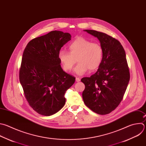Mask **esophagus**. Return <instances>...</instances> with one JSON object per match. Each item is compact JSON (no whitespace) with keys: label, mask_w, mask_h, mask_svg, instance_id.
I'll use <instances>...</instances> for the list:
<instances>
[{"label":"esophagus","mask_w":146,"mask_h":146,"mask_svg":"<svg viewBox=\"0 0 146 146\" xmlns=\"http://www.w3.org/2000/svg\"><path fill=\"white\" fill-rule=\"evenodd\" d=\"M76 81L77 82H80V81H81V79H80V78H78V77H76Z\"/></svg>","instance_id":"34e87169"}]
</instances>
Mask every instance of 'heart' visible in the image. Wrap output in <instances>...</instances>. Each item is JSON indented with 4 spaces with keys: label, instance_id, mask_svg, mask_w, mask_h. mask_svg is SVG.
<instances>
[{
    "label": "heart",
    "instance_id": "obj_1",
    "mask_svg": "<svg viewBox=\"0 0 146 146\" xmlns=\"http://www.w3.org/2000/svg\"><path fill=\"white\" fill-rule=\"evenodd\" d=\"M103 56V49L98 43H92L84 38H77L69 45V52L60 50L58 59L64 70H72L76 61L78 64L74 72L82 76L90 70H94L101 65Z\"/></svg>",
    "mask_w": 146,
    "mask_h": 146
}]
</instances>
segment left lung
<instances>
[{
    "label": "left lung",
    "instance_id": "left-lung-1",
    "mask_svg": "<svg viewBox=\"0 0 146 146\" xmlns=\"http://www.w3.org/2000/svg\"><path fill=\"white\" fill-rule=\"evenodd\" d=\"M84 31L99 39L103 56L97 72L81 79L85 86L83 100L95 113L108 114L120 103L129 81L125 52L119 40L107 34L92 30Z\"/></svg>",
    "mask_w": 146,
    "mask_h": 146
}]
</instances>
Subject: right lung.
<instances>
[{
  "mask_svg": "<svg viewBox=\"0 0 146 146\" xmlns=\"http://www.w3.org/2000/svg\"><path fill=\"white\" fill-rule=\"evenodd\" d=\"M71 35L52 31L30 40L23 52L19 80L30 107L43 116H51L65 105V94L75 77L61 66L58 53Z\"/></svg>",
  "mask_w": 146,
  "mask_h": 146,
  "instance_id": "add662e5",
  "label": "right lung"
}]
</instances>
